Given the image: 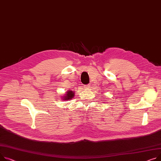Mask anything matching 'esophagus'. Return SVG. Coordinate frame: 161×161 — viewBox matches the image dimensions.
I'll return each mask as SVG.
<instances>
[{"instance_id":"1","label":"esophagus","mask_w":161,"mask_h":161,"mask_svg":"<svg viewBox=\"0 0 161 161\" xmlns=\"http://www.w3.org/2000/svg\"><path fill=\"white\" fill-rule=\"evenodd\" d=\"M85 89H90L91 88V85H85V86L83 87Z\"/></svg>"}]
</instances>
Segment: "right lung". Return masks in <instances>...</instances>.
I'll return each instance as SVG.
<instances>
[{"label": "right lung", "instance_id": "obj_1", "mask_svg": "<svg viewBox=\"0 0 161 161\" xmlns=\"http://www.w3.org/2000/svg\"><path fill=\"white\" fill-rule=\"evenodd\" d=\"M75 92L73 91H70L69 90L66 92V93L64 94V96H63V97L61 98L63 100H71L74 98V93Z\"/></svg>", "mask_w": 161, "mask_h": 161}]
</instances>
